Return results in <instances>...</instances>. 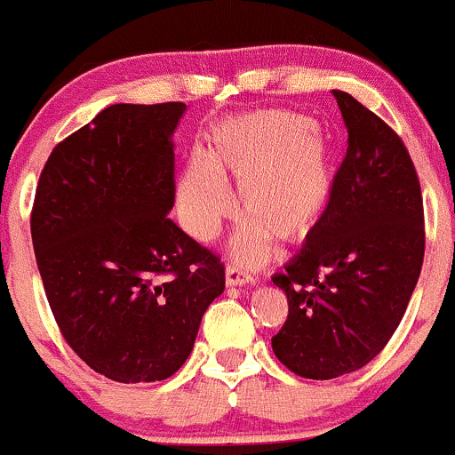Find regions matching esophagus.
I'll return each mask as SVG.
<instances>
[{
  "label": "esophagus",
  "instance_id": "obj_1",
  "mask_svg": "<svg viewBox=\"0 0 455 455\" xmlns=\"http://www.w3.org/2000/svg\"><path fill=\"white\" fill-rule=\"evenodd\" d=\"M251 280H254V275L247 274L245 269H241V267L228 265V269H226L228 287H241V284H250Z\"/></svg>",
  "mask_w": 455,
  "mask_h": 455
}]
</instances>
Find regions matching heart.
<instances>
[{"label":"heart","mask_w":455,"mask_h":455,"mask_svg":"<svg viewBox=\"0 0 455 455\" xmlns=\"http://www.w3.org/2000/svg\"><path fill=\"white\" fill-rule=\"evenodd\" d=\"M238 181L234 236L241 260H259L269 236L296 243L320 226L335 188V156L320 124L296 111H254L217 123L208 153L186 162L177 205L186 229L212 238L232 214L226 180Z\"/></svg>","instance_id":"1"}]
</instances>
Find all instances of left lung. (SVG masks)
<instances>
[{"instance_id": "obj_1", "label": "left lung", "mask_w": 455, "mask_h": 455, "mask_svg": "<svg viewBox=\"0 0 455 455\" xmlns=\"http://www.w3.org/2000/svg\"><path fill=\"white\" fill-rule=\"evenodd\" d=\"M348 129L329 212L275 274L289 315L271 348L307 379L363 368L390 341L425 254L419 175L399 135L346 92H332Z\"/></svg>"}]
</instances>
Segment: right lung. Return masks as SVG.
Returning a JSON list of instances; mask_svg holds the SVG:
<instances>
[{"mask_svg":"<svg viewBox=\"0 0 455 455\" xmlns=\"http://www.w3.org/2000/svg\"><path fill=\"white\" fill-rule=\"evenodd\" d=\"M184 102L111 105L56 144L30 232L45 296L74 353L111 381H164L184 366L226 289L219 256L168 212Z\"/></svg>","mask_w":455,"mask_h":455,"instance_id":"1","label":"right lung"}]
</instances>
